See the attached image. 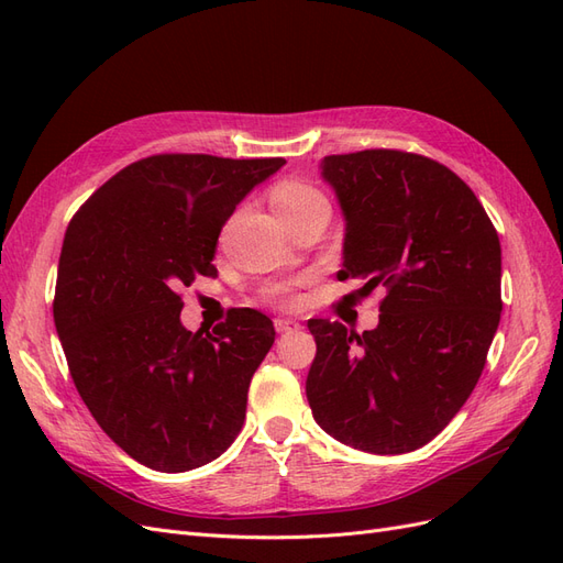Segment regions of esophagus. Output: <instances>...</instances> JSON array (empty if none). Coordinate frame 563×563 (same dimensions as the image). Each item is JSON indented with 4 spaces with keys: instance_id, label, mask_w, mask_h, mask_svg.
I'll use <instances>...</instances> for the list:
<instances>
[{
    "instance_id": "34e87169",
    "label": "esophagus",
    "mask_w": 563,
    "mask_h": 563,
    "mask_svg": "<svg viewBox=\"0 0 563 563\" xmlns=\"http://www.w3.org/2000/svg\"><path fill=\"white\" fill-rule=\"evenodd\" d=\"M275 329H277V333H288V331H296V329H300V323H298V321H294V319L277 317V319H275Z\"/></svg>"
}]
</instances>
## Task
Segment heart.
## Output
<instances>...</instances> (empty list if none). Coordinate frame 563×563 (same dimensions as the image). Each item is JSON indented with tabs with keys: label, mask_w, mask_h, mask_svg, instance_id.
I'll list each match as a JSON object with an SVG mask.
<instances>
[{
	"label": "heart",
	"mask_w": 563,
	"mask_h": 563,
	"mask_svg": "<svg viewBox=\"0 0 563 563\" xmlns=\"http://www.w3.org/2000/svg\"><path fill=\"white\" fill-rule=\"evenodd\" d=\"M269 203L272 209L277 211V216L286 220L305 211H312L317 207H327V199H323V195L308 180L284 178L269 187ZM272 300L291 308V305H296V294L288 286H277L275 291H272Z\"/></svg>",
	"instance_id": "b5f03b06"
}]
</instances>
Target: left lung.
<instances>
[{"mask_svg":"<svg viewBox=\"0 0 563 563\" xmlns=\"http://www.w3.org/2000/svg\"><path fill=\"white\" fill-rule=\"evenodd\" d=\"M321 176L347 223L338 279L362 277L364 294H387L373 331L308 321L312 416L360 451H416L446 428L484 371L503 312L498 232L465 180L416 152L329 155Z\"/></svg>","mask_w":563,"mask_h":563,"instance_id":"obj_1","label":"left lung"}]
</instances>
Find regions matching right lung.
<instances>
[{
  "mask_svg": "<svg viewBox=\"0 0 563 563\" xmlns=\"http://www.w3.org/2000/svg\"><path fill=\"white\" fill-rule=\"evenodd\" d=\"M284 164L152 155L100 185L67 225L54 298L67 368L103 432L150 470L207 465L242 430L275 327L242 308L192 333L178 288L218 275L225 220Z\"/></svg>",
  "mask_w": 563,
  "mask_h": 563,
  "instance_id": "right-lung-1",
  "label": "right lung"
}]
</instances>
